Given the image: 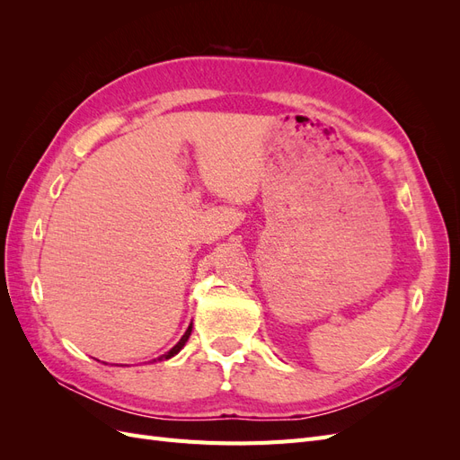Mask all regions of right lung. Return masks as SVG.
<instances>
[{"label": "right lung", "mask_w": 460, "mask_h": 460, "mask_svg": "<svg viewBox=\"0 0 460 460\" xmlns=\"http://www.w3.org/2000/svg\"><path fill=\"white\" fill-rule=\"evenodd\" d=\"M191 328H193V324H190V326H188V330L184 332V336H182V338H180V341H178V343H176V345L172 347V349H171L169 353H164V355H161L159 358H153V360H166V358H172L174 355H178L180 351H182V347L186 345L188 338L191 336ZM120 367H122V365H120Z\"/></svg>", "instance_id": "right-lung-1"}]
</instances>
